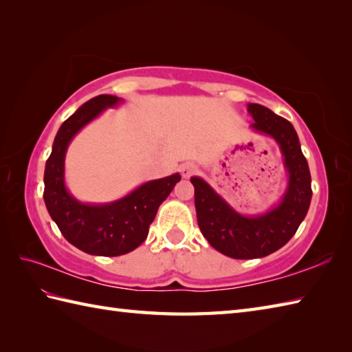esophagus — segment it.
Here are the masks:
<instances>
[{
  "instance_id": "esophagus-1",
  "label": "esophagus",
  "mask_w": 352,
  "mask_h": 352,
  "mask_svg": "<svg viewBox=\"0 0 352 352\" xmlns=\"http://www.w3.org/2000/svg\"><path fill=\"white\" fill-rule=\"evenodd\" d=\"M196 166H194L192 162H184L181 167H179V170H181V173L184 177H190L194 171H196Z\"/></svg>"
}]
</instances>
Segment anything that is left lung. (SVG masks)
<instances>
[{
  "label": "left lung",
  "mask_w": 352,
  "mask_h": 352,
  "mask_svg": "<svg viewBox=\"0 0 352 352\" xmlns=\"http://www.w3.org/2000/svg\"><path fill=\"white\" fill-rule=\"evenodd\" d=\"M247 110L254 119L250 128L276 140L282 151L287 186L278 205L259 215H242L201 177H191L203 236L233 259H257L282 248L300 228L311 200L309 164L292 123L259 104H248Z\"/></svg>",
  "instance_id": "8db88e82"
}]
</instances>
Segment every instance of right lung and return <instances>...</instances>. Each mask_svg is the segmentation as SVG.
<instances>
[{"label":"right lung","mask_w":352,"mask_h":352,"mask_svg":"<svg viewBox=\"0 0 352 352\" xmlns=\"http://www.w3.org/2000/svg\"><path fill=\"white\" fill-rule=\"evenodd\" d=\"M120 102L122 98L99 95L78 108L60 126L45 166L43 199L51 218L70 244L95 256H122L143 244L160 205L181 181L179 173L155 179L128 196L100 205L82 203L67 191L65 158L69 143L85 124Z\"/></svg>","instance_id":"obj_1"}]
</instances>
